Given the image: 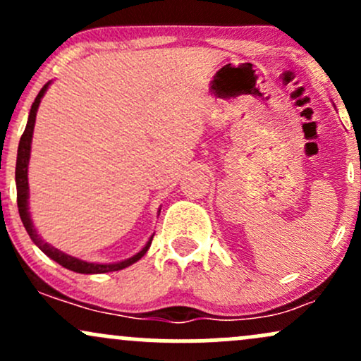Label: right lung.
<instances>
[{"label":"right lung","instance_id":"right-lung-1","mask_svg":"<svg viewBox=\"0 0 361 361\" xmlns=\"http://www.w3.org/2000/svg\"><path fill=\"white\" fill-rule=\"evenodd\" d=\"M49 85H44V88L39 91L37 94L35 102L32 103V109H30V115H28V122L27 127H25V132L22 134V139H20L18 144V154H16V169H15V180H16V204H18V212H20V219H22L25 229H27L28 235L30 239L34 241L37 246L42 250L49 258L57 261L61 267L68 268V270L76 271V273H86V275H91V273H109V271H118L123 270V268L130 267L134 264L135 261H139L146 255L149 246H151L152 238L149 239L146 246L140 250L137 255H134L132 258L118 261V263H106V264H100V263H88V261H82L74 258V256L66 255L56 247L51 246L37 234V229L34 227V222L30 219V212H28V159H30V144H32V135H34V126H35V117H37V109H39L40 100H42L44 93L47 91Z\"/></svg>","mask_w":361,"mask_h":361}]
</instances>
